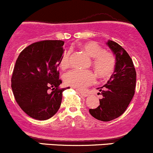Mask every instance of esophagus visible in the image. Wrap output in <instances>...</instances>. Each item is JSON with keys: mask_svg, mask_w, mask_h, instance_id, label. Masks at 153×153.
Here are the masks:
<instances>
[{"mask_svg": "<svg viewBox=\"0 0 153 153\" xmlns=\"http://www.w3.org/2000/svg\"><path fill=\"white\" fill-rule=\"evenodd\" d=\"M79 93L82 97H85L88 96V94L85 93V92H84V91H79Z\"/></svg>", "mask_w": 153, "mask_h": 153, "instance_id": "obj_1", "label": "esophagus"}]
</instances>
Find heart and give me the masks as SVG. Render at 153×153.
<instances>
[{
	"instance_id": "b5f03b06",
	"label": "heart",
	"mask_w": 153,
	"mask_h": 153,
	"mask_svg": "<svg viewBox=\"0 0 153 153\" xmlns=\"http://www.w3.org/2000/svg\"><path fill=\"white\" fill-rule=\"evenodd\" d=\"M81 48L93 58L92 64L97 74L101 77L108 76L113 72L115 65V58L111 53L104 51L100 45L94 42L82 44ZM71 51L63 53L60 60V67L66 69L70 66ZM94 74L89 70L71 71L65 75V82L69 86L77 89H85L94 82Z\"/></svg>"
}]
</instances>
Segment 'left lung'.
<instances>
[{
  "mask_svg": "<svg viewBox=\"0 0 153 153\" xmlns=\"http://www.w3.org/2000/svg\"><path fill=\"white\" fill-rule=\"evenodd\" d=\"M106 45L115 55L114 73L107 83L98 88L102 95L100 105L89 112L94 118L110 121L124 113L134 94L136 71L128 53L116 42L108 40Z\"/></svg>",
  "mask_w": 153,
  "mask_h": 153,
  "instance_id": "obj_1",
  "label": "left lung"
}]
</instances>
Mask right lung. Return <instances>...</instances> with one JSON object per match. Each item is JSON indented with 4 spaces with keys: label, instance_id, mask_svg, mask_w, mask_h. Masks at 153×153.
Listing matches in <instances>:
<instances>
[{
    "label": "right lung",
    "instance_id": "add662e5",
    "mask_svg": "<svg viewBox=\"0 0 153 153\" xmlns=\"http://www.w3.org/2000/svg\"><path fill=\"white\" fill-rule=\"evenodd\" d=\"M64 42L46 40L25 48L16 60L12 76L16 102L30 117L39 120L51 118L58 111L62 99V83L57 68Z\"/></svg>",
    "mask_w": 153,
    "mask_h": 153
}]
</instances>
